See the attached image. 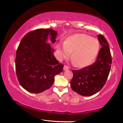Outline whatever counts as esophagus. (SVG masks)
<instances>
[{
    "mask_svg": "<svg viewBox=\"0 0 123 123\" xmlns=\"http://www.w3.org/2000/svg\"><path fill=\"white\" fill-rule=\"evenodd\" d=\"M69 69V67L68 66H67V65H64V68H63L64 70H66L67 69Z\"/></svg>",
    "mask_w": 123,
    "mask_h": 123,
    "instance_id": "esophagus-1",
    "label": "esophagus"
}]
</instances>
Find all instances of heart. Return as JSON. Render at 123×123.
<instances>
[{
	"instance_id": "1",
	"label": "heart",
	"mask_w": 123,
	"mask_h": 123,
	"mask_svg": "<svg viewBox=\"0 0 123 123\" xmlns=\"http://www.w3.org/2000/svg\"><path fill=\"white\" fill-rule=\"evenodd\" d=\"M100 43L96 38L86 34H76L69 37L65 43L57 44L61 59L70 56L79 67L88 66L93 63L100 50Z\"/></svg>"
}]
</instances>
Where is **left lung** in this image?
Listing matches in <instances>:
<instances>
[{
  "label": "left lung",
  "mask_w": 123,
  "mask_h": 123,
  "mask_svg": "<svg viewBox=\"0 0 123 123\" xmlns=\"http://www.w3.org/2000/svg\"><path fill=\"white\" fill-rule=\"evenodd\" d=\"M101 48L93 64L78 70H72L70 86L74 91L84 96L97 93L105 85L112 63L109 43L103 35H98Z\"/></svg>",
  "instance_id": "left-lung-1"
}]
</instances>
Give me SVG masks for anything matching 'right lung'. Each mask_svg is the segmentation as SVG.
Returning a JSON list of instances; mask_svg holds the SVG:
<instances>
[{"instance_id":"1","label":"right lung","mask_w":123,"mask_h":123,"mask_svg":"<svg viewBox=\"0 0 123 123\" xmlns=\"http://www.w3.org/2000/svg\"><path fill=\"white\" fill-rule=\"evenodd\" d=\"M58 33L50 28H40L27 33L16 51V71L18 82L30 92L41 93L53 85L54 77L63 71L64 65L54 55L48 43L56 42Z\"/></svg>"}]
</instances>
